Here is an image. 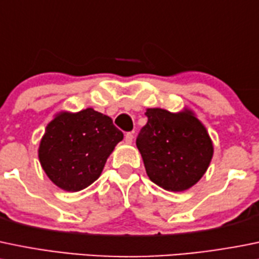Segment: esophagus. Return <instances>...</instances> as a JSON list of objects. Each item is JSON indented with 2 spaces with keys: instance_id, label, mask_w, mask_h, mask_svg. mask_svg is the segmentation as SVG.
I'll return each instance as SVG.
<instances>
[{
  "instance_id": "34e87169",
  "label": "esophagus",
  "mask_w": 259,
  "mask_h": 259,
  "mask_svg": "<svg viewBox=\"0 0 259 259\" xmlns=\"http://www.w3.org/2000/svg\"><path fill=\"white\" fill-rule=\"evenodd\" d=\"M133 139H134V134H133V133H126V134H125V143H126V144H130V143L133 142Z\"/></svg>"
}]
</instances>
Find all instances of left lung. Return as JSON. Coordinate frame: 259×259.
Instances as JSON below:
<instances>
[{
    "mask_svg": "<svg viewBox=\"0 0 259 259\" xmlns=\"http://www.w3.org/2000/svg\"><path fill=\"white\" fill-rule=\"evenodd\" d=\"M148 122L137 138L152 182L167 191L188 190L204 176L214 147L207 130L191 110L173 114L148 109Z\"/></svg>",
    "mask_w": 259,
    "mask_h": 259,
    "instance_id": "obj_1",
    "label": "left lung"
}]
</instances>
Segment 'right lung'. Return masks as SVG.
<instances>
[{
  "instance_id": "right-lung-1",
  "label": "right lung",
  "mask_w": 259,
  "mask_h": 259,
  "mask_svg": "<svg viewBox=\"0 0 259 259\" xmlns=\"http://www.w3.org/2000/svg\"><path fill=\"white\" fill-rule=\"evenodd\" d=\"M122 138L111 117L91 107L76 114L59 112L48 124L40 142V164L59 188L81 191L100 177Z\"/></svg>"
}]
</instances>
